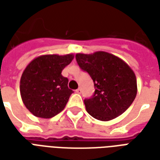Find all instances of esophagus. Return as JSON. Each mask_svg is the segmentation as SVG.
Returning <instances> with one entry per match:
<instances>
[{
	"label": "esophagus",
	"instance_id": "34e87169",
	"mask_svg": "<svg viewBox=\"0 0 160 160\" xmlns=\"http://www.w3.org/2000/svg\"><path fill=\"white\" fill-rule=\"evenodd\" d=\"M80 92H81V89H80V88H78V89L75 90V92H76V93H80Z\"/></svg>",
	"mask_w": 160,
	"mask_h": 160
}]
</instances>
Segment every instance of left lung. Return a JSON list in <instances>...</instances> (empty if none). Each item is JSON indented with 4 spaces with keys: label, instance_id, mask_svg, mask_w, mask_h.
Segmentation results:
<instances>
[{
    "label": "left lung",
    "instance_id": "8db88e82",
    "mask_svg": "<svg viewBox=\"0 0 160 160\" xmlns=\"http://www.w3.org/2000/svg\"><path fill=\"white\" fill-rule=\"evenodd\" d=\"M77 63L92 79L95 92L84 100L87 111L92 118L110 121L129 107L137 93L134 71L124 61L110 53H78Z\"/></svg>",
    "mask_w": 160,
    "mask_h": 160
}]
</instances>
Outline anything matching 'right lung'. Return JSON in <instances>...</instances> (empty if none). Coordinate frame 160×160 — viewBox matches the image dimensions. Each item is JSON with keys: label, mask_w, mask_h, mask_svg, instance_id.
Listing matches in <instances>:
<instances>
[{"label": "right lung", "mask_w": 160, "mask_h": 160, "mask_svg": "<svg viewBox=\"0 0 160 160\" xmlns=\"http://www.w3.org/2000/svg\"><path fill=\"white\" fill-rule=\"evenodd\" d=\"M73 59V54L43 55L33 59L24 70L20 95L25 106L35 117L51 118L65 108L73 91L62 71Z\"/></svg>", "instance_id": "obj_1"}]
</instances>
